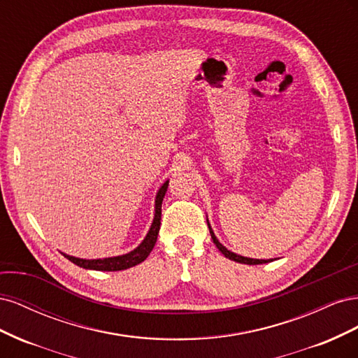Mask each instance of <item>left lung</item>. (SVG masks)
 <instances>
[{"label":"left lung","instance_id":"obj_1","mask_svg":"<svg viewBox=\"0 0 358 358\" xmlns=\"http://www.w3.org/2000/svg\"><path fill=\"white\" fill-rule=\"evenodd\" d=\"M208 227H209V231H210V236H212V241H213V243L216 245V248L220 249V251L229 258V259H231V262H236V263H242V264H251V266H254V264H264V263H270V262H273V259H258V258H248V257H242V255H239V254H236V252H231L230 249H227L220 241H218V237L215 236V233H213V230H212V227H210V224L208 222Z\"/></svg>","mask_w":358,"mask_h":358}]
</instances>
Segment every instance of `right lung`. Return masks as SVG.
<instances>
[{"label":"right lung","mask_w":358,"mask_h":358,"mask_svg":"<svg viewBox=\"0 0 358 358\" xmlns=\"http://www.w3.org/2000/svg\"><path fill=\"white\" fill-rule=\"evenodd\" d=\"M167 188H169V180L162 183L155 196L154 221H152V224H150V229H149L148 234L145 236L142 243H140L137 248H134L133 251H129L122 255L95 258V259L78 258V257H73V255L64 254V252H61V254L67 259H70V262L74 263L76 266L88 268V270H99V272H117V270H125V268H129V267L137 266L142 262H145L157 243V237H158L159 225H161V204H162V199H164V196H166Z\"/></svg>","instance_id":"add662e5"}]
</instances>
